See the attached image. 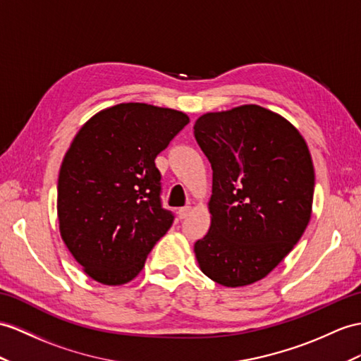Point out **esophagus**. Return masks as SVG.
Returning <instances> with one entry per match:
<instances>
[{"label":"esophagus","instance_id":"1","mask_svg":"<svg viewBox=\"0 0 361 361\" xmlns=\"http://www.w3.org/2000/svg\"><path fill=\"white\" fill-rule=\"evenodd\" d=\"M190 213H191V207H182V208H179V211H178V214H179L180 219H185Z\"/></svg>","mask_w":361,"mask_h":361}]
</instances>
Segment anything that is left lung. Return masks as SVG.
Masks as SVG:
<instances>
[{"label":"left lung","instance_id":"8db88e82","mask_svg":"<svg viewBox=\"0 0 361 361\" xmlns=\"http://www.w3.org/2000/svg\"><path fill=\"white\" fill-rule=\"evenodd\" d=\"M195 137L213 169L211 226L195 243L199 267L224 286L267 277L311 219L314 165L298 130L260 105L207 113Z\"/></svg>","mask_w":361,"mask_h":361}]
</instances>
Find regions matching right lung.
<instances>
[{
  "label": "right lung",
  "instance_id": "obj_1",
  "mask_svg": "<svg viewBox=\"0 0 361 361\" xmlns=\"http://www.w3.org/2000/svg\"><path fill=\"white\" fill-rule=\"evenodd\" d=\"M190 122L185 113L127 102L78 131L58 179L61 237L93 280L124 285L170 230L154 159Z\"/></svg>",
  "mask_w": 361,
  "mask_h": 361
}]
</instances>
